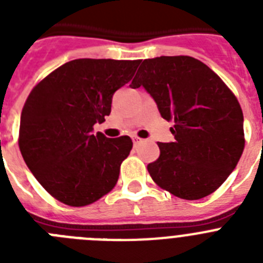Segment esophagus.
<instances>
[{
  "instance_id": "esophagus-1",
  "label": "esophagus",
  "mask_w": 263,
  "mask_h": 263,
  "mask_svg": "<svg viewBox=\"0 0 263 263\" xmlns=\"http://www.w3.org/2000/svg\"><path fill=\"white\" fill-rule=\"evenodd\" d=\"M133 142H134V146H137V145H139V143H142V142H143V139L138 138V137H134V138H133Z\"/></svg>"
}]
</instances>
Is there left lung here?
Instances as JSON below:
<instances>
[{
  "mask_svg": "<svg viewBox=\"0 0 263 263\" xmlns=\"http://www.w3.org/2000/svg\"><path fill=\"white\" fill-rule=\"evenodd\" d=\"M132 88L143 87L160 116L173 121L174 142H159L147 166L159 187L185 200L215 192L243 152V115L236 96L203 62L191 57L145 59Z\"/></svg>",
  "mask_w": 263,
  "mask_h": 263,
  "instance_id": "left-lung-1",
  "label": "left lung"
}]
</instances>
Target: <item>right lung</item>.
Segmentation results:
<instances>
[{"instance_id":"obj_1","label":"right lung","mask_w":263,"mask_h":263,"mask_svg":"<svg viewBox=\"0 0 263 263\" xmlns=\"http://www.w3.org/2000/svg\"><path fill=\"white\" fill-rule=\"evenodd\" d=\"M141 60L76 59L51 72L22 109L20 150L50 195L71 206L95 203L115 187L130 137L93 134L110 115L111 99Z\"/></svg>"}]
</instances>
